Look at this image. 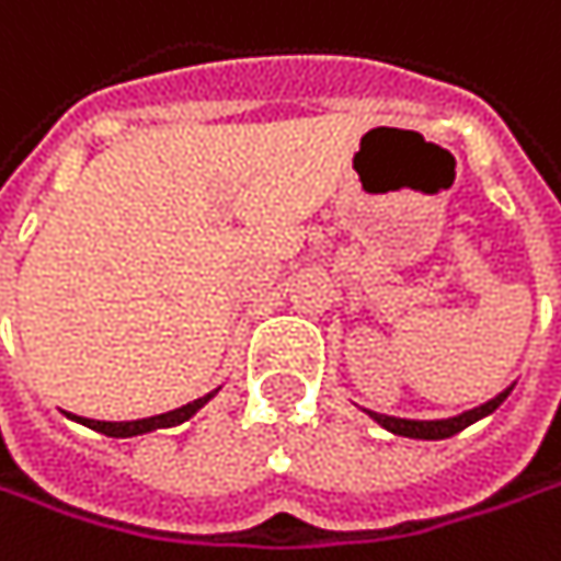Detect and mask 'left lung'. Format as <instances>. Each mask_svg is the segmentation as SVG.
<instances>
[{"instance_id":"1","label":"left lung","mask_w":561,"mask_h":561,"mask_svg":"<svg viewBox=\"0 0 561 561\" xmlns=\"http://www.w3.org/2000/svg\"><path fill=\"white\" fill-rule=\"evenodd\" d=\"M508 391H512V388H505L502 394H495L486 404L473 407V410H463V413L448 416V420H401V416H385V413H373V410H366V413L376 420L381 430H388V433L404 435V438H430V442H433V438H448V435L461 433L470 423L490 416L492 410L508 398Z\"/></svg>"}]
</instances>
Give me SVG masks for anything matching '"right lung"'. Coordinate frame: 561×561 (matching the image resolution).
Listing matches in <instances>:
<instances>
[{
  "instance_id": "add662e5",
  "label": "right lung",
  "mask_w": 561,
  "mask_h": 561,
  "mask_svg": "<svg viewBox=\"0 0 561 561\" xmlns=\"http://www.w3.org/2000/svg\"><path fill=\"white\" fill-rule=\"evenodd\" d=\"M217 391H210L205 398L192 401V404L180 407V410H170V413H160V416H148V420H135V423H103V420H81L88 430H98L103 435H113V438H128V435H141V433H154V430H170V426H180L188 416H195L202 407L208 404Z\"/></svg>"
}]
</instances>
